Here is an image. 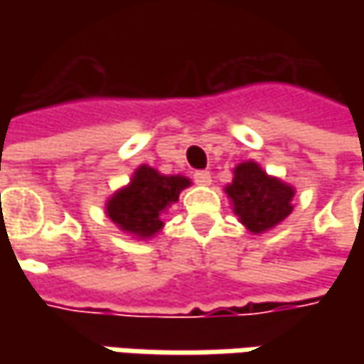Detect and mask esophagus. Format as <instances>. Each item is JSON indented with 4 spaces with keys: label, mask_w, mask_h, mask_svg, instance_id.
I'll list each match as a JSON object with an SVG mask.
<instances>
[{
    "label": "esophagus",
    "mask_w": 364,
    "mask_h": 364,
    "mask_svg": "<svg viewBox=\"0 0 364 364\" xmlns=\"http://www.w3.org/2000/svg\"><path fill=\"white\" fill-rule=\"evenodd\" d=\"M194 182L200 184V186H208V184L213 182V178H210V174H208L206 170H200V172L194 174Z\"/></svg>",
    "instance_id": "1"
}]
</instances>
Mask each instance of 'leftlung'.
Instances as JSON below:
<instances>
[{
    "label": "left lung",
    "mask_w": 364,
    "mask_h": 364,
    "mask_svg": "<svg viewBox=\"0 0 364 364\" xmlns=\"http://www.w3.org/2000/svg\"><path fill=\"white\" fill-rule=\"evenodd\" d=\"M225 192L239 223L253 235L272 231L294 210L296 188L277 176H269L253 160L235 166Z\"/></svg>",
    "instance_id": "1"
}]
</instances>
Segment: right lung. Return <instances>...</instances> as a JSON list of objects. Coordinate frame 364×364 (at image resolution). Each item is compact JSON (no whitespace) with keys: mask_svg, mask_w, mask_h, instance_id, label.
<instances>
[{"mask_svg":"<svg viewBox=\"0 0 364 364\" xmlns=\"http://www.w3.org/2000/svg\"><path fill=\"white\" fill-rule=\"evenodd\" d=\"M190 178L182 174H161L141 164L135 168L129 184L115 190L105 203L111 223L133 239H151L164 229V213L178 203L180 192L188 188Z\"/></svg>","mask_w":364,"mask_h":364,"instance_id":"add662e5","label":"right lung"}]
</instances>
